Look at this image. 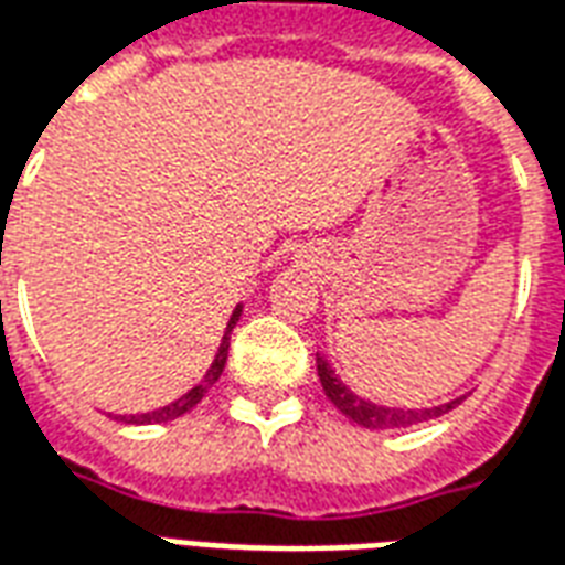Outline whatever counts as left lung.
I'll return each mask as SVG.
<instances>
[{
    "label": "left lung",
    "mask_w": 565,
    "mask_h": 565,
    "mask_svg": "<svg viewBox=\"0 0 565 565\" xmlns=\"http://www.w3.org/2000/svg\"><path fill=\"white\" fill-rule=\"evenodd\" d=\"M318 375L320 384H323V393L330 396V403L342 412L348 420L366 426V429H396V426H412L424 424V420H433V417L445 415L454 405H460L462 399H450L445 405H433V408H387V405L366 403L363 396L348 391V384L342 379H335L332 366L318 356Z\"/></svg>",
    "instance_id": "8db88e82"
}]
</instances>
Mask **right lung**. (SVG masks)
<instances>
[{
	"instance_id": "1",
	"label": "right lung",
	"mask_w": 565,
	"mask_h": 565,
	"mask_svg": "<svg viewBox=\"0 0 565 565\" xmlns=\"http://www.w3.org/2000/svg\"><path fill=\"white\" fill-rule=\"evenodd\" d=\"M238 315H242V306L235 308L233 318H230V323H226V332H223V342L221 348H217V356H214V363H211V369L205 372V379L199 381L196 387L190 393H184L181 399H174L172 405H166V408H157V412H148V415H132V417H124L127 424H166V420H174V417L186 415L193 405L202 403V396L217 384V379L223 375V366H226V354H230V332H233L235 320H238Z\"/></svg>"
}]
</instances>
